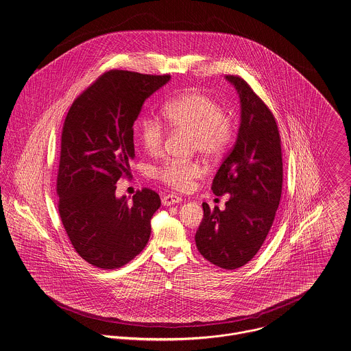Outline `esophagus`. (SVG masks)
<instances>
[{"mask_svg": "<svg viewBox=\"0 0 351 351\" xmlns=\"http://www.w3.org/2000/svg\"><path fill=\"white\" fill-rule=\"evenodd\" d=\"M182 201L181 197L178 195H174V194H167L165 197H162V205L163 206H171V205H176V204H180Z\"/></svg>", "mask_w": 351, "mask_h": 351, "instance_id": "esophagus-1", "label": "esophagus"}]
</instances>
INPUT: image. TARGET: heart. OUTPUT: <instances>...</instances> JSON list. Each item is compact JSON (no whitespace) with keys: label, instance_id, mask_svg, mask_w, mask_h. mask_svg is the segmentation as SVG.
Here are the masks:
<instances>
[{"label":"heart","instance_id":"obj_1","mask_svg":"<svg viewBox=\"0 0 351 351\" xmlns=\"http://www.w3.org/2000/svg\"><path fill=\"white\" fill-rule=\"evenodd\" d=\"M163 118L176 130L189 132L191 149L208 158L219 157L228 147L233 123L220 103L201 91H189L171 97L163 107ZM138 132L146 152L158 154L165 141V128L160 119L147 115L139 121ZM202 174L198 162L169 160L156 170L162 182L176 191H189Z\"/></svg>","mask_w":351,"mask_h":351}]
</instances>
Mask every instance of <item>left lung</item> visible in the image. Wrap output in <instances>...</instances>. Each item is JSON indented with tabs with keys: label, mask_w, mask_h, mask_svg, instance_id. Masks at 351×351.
Masks as SVG:
<instances>
[{
	"label": "left lung",
	"mask_w": 351,
	"mask_h": 351,
	"mask_svg": "<svg viewBox=\"0 0 351 351\" xmlns=\"http://www.w3.org/2000/svg\"><path fill=\"white\" fill-rule=\"evenodd\" d=\"M225 79L240 99V126L233 149L217 170L212 191L229 194L225 209L202 204L195 233L199 254L223 269L245 265L263 245L280 202L283 162L280 135L264 101L239 76Z\"/></svg>",
	"instance_id": "obj_1"
}]
</instances>
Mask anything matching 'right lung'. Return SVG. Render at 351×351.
Listing matches in <instances>:
<instances>
[{
  "mask_svg": "<svg viewBox=\"0 0 351 351\" xmlns=\"http://www.w3.org/2000/svg\"><path fill=\"white\" fill-rule=\"evenodd\" d=\"M170 80L112 69L72 103L62 134L59 213L75 251L97 268H121L146 247L150 220L160 206L150 189L130 202L115 184L130 177L134 122L147 97Z\"/></svg>",
  "mask_w": 351,
  "mask_h": 351,
  "instance_id": "obj_1",
  "label": "right lung"
}]
</instances>
